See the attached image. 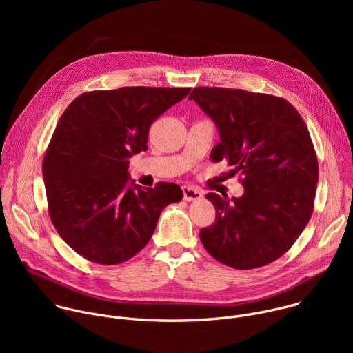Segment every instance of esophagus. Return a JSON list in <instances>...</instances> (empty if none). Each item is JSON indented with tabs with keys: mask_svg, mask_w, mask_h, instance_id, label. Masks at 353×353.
<instances>
[{
	"mask_svg": "<svg viewBox=\"0 0 353 353\" xmlns=\"http://www.w3.org/2000/svg\"><path fill=\"white\" fill-rule=\"evenodd\" d=\"M181 191H183V198L185 201H196V199L203 196V192H201L196 188H194V187H190V185H183Z\"/></svg>",
	"mask_w": 353,
	"mask_h": 353,
	"instance_id": "obj_1",
	"label": "esophagus"
}]
</instances>
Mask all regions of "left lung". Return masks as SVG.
Returning a JSON list of instances; mask_svg holds the SVG:
<instances>
[{
	"label": "left lung",
	"instance_id": "obj_1",
	"mask_svg": "<svg viewBox=\"0 0 353 353\" xmlns=\"http://www.w3.org/2000/svg\"><path fill=\"white\" fill-rule=\"evenodd\" d=\"M218 125L212 159L226 161L244 187L240 198L208 192L215 222L199 239L219 263L264 267L293 245L309 223L319 162L307 125L283 97L243 89L198 86L190 93Z\"/></svg>",
	"mask_w": 353,
	"mask_h": 353
}]
</instances>
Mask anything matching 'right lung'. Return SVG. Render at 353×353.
I'll use <instances>...</instances> for the list:
<instances>
[{"mask_svg": "<svg viewBox=\"0 0 353 353\" xmlns=\"http://www.w3.org/2000/svg\"><path fill=\"white\" fill-rule=\"evenodd\" d=\"M191 88L125 86L75 97L43 158L48 215L83 259L116 265L152 237L162 210L181 199L177 184L127 187V165L145 150L149 128Z\"/></svg>", "mask_w": 353, "mask_h": 353, "instance_id": "add662e5", "label": "right lung"}]
</instances>
